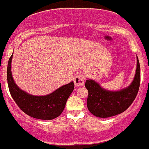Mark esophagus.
Returning <instances> with one entry per match:
<instances>
[{
  "mask_svg": "<svg viewBox=\"0 0 149 149\" xmlns=\"http://www.w3.org/2000/svg\"><path fill=\"white\" fill-rule=\"evenodd\" d=\"M73 81H74V84L76 86H82L84 85V78L82 75H78L74 77L73 79Z\"/></svg>",
  "mask_w": 149,
  "mask_h": 149,
  "instance_id": "34e87169",
  "label": "esophagus"
}]
</instances>
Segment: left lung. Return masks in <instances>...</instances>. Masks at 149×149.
I'll return each mask as SVG.
<instances>
[{
	"mask_svg": "<svg viewBox=\"0 0 149 149\" xmlns=\"http://www.w3.org/2000/svg\"><path fill=\"white\" fill-rule=\"evenodd\" d=\"M141 81V69L137 57L135 77L129 86L120 91H108L102 88L94 80L86 81L85 87L88 91L87 107L92 115L106 118L119 115L131 105L139 92Z\"/></svg>",
	"mask_w": 149,
	"mask_h": 149,
	"instance_id": "obj_1",
	"label": "left lung"
}]
</instances>
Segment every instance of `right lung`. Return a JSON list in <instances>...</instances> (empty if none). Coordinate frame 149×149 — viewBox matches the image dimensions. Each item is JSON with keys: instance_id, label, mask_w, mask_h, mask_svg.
Here are the masks:
<instances>
[{"instance_id": "1", "label": "right lung", "mask_w": 149, "mask_h": 149, "mask_svg": "<svg viewBox=\"0 0 149 149\" xmlns=\"http://www.w3.org/2000/svg\"><path fill=\"white\" fill-rule=\"evenodd\" d=\"M10 57L7 68V81L12 98L19 107L26 115L40 120L55 119L60 116L65 108L66 102L74 89L73 81L60 87L45 96H34L25 92L18 87L11 73Z\"/></svg>"}]
</instances>
